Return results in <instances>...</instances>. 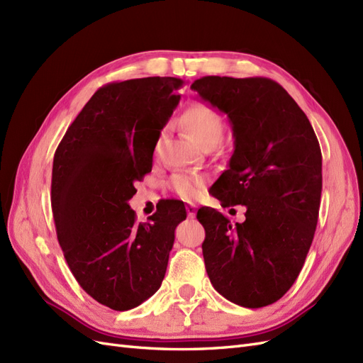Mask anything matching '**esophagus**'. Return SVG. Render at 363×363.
Masks as SVG:
<instances>
[{
	"label": "esophagus",
	"instance_id": "esophagus-1",
	"mask_svg": "<svg viewBox=\"0 0 363 363\" xmlns=\"http://www.w3.org/2000/svg\"><path fill=\"white\" fill-rule=\"evenodd\" d=\"M185 209H186V216H189V218L196 217V206L194 205H186Z\"/></svg>",
	"mask_w": 363,
	"mask_h": 363
}]
</instances>
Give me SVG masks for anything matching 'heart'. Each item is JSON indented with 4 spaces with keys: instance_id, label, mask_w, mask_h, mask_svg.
I'll use <instances>...</instances> for the list:
<instances>
[{
    "instance_id": "obj_1",
    "label": "heart",
    "mask_w": 363,
    "mask_h": 363,
    "mask_svg": "<svg viewBox=\"0 0 363 363\" xmlns=\"http://www.w3.org/2000/svg\"><path fill=\"white\" fill-rule=\"evenodd\" d=\"M181 123L203 149L216 147L225 134V121L221 114L205 102H194L186 107L181 114ZM166 133L162 131L155 140L154 154L160 155ZM206 179L201 174L174 173L169 181L170 189L184 201H194L202 193Z\"/></svg>"
}]
</instances>
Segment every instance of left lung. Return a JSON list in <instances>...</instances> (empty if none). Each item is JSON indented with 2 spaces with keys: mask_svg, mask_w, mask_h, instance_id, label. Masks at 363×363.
Wrapping results in <instances>:
<instances>
[{
  "mask_svg": "<svg viewBox=\"0 0 363 363\" xmlns=\"http://www.w3.org/2000/svg\"><path fill=\"white\" fill-rule=\"evenodd\" d=\"M191 90L228 116L235 137L213 196L225 206L247 208L235 225L214 208L197 211L206 273L235 305L268 306L296 282L313 240L323 189L318 138L270 78L202 77Z\"/></svg>",
  "mask_w": 363,
  "mask_h": 363,
  "instance_id": "1",
  "label": "left lung"
}]
</instances>
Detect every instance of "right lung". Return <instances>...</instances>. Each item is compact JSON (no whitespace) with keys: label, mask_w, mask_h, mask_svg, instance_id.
<instances>
[{"label":"right lung","mask_w":363,"mask_h":363,"mask_svg":"<svg viewBox=\"0 0 363 363\" xmlns=\"http://www.w3.org/2000/svg\"><path fill=\"white\" fill-rule=\"evenodd\" d=\"M184 81L149 77L96 90L67 128L52 162L51 203L65 259L79 286L101 305L128 311L164 279L184 202L161 201L137 223L128 201L152 170L155 140Z\"/></svg>","instance_id":"add662e5"}]
</instances>
